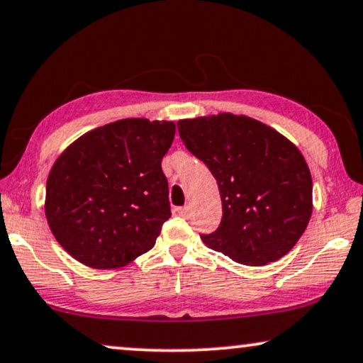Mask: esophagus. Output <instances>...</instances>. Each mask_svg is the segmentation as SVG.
I'll use <instances>...</instances> for the list:
<instances>
[{"mask_svg": "<svg viewBox=\"0 0 363 363\" xmlns=\"http://www.w3.org/2000/svg\"><path fill=\"white\" fill-rule=\"evenodd\" d=\"M178 213H180L183 218H188V216H190V206H183V208H178Z\"/></svg>", "mask_w": 363, "mask_h": 363, "instance_id": "34e87169", "label": "esophagus"}]
</instances>
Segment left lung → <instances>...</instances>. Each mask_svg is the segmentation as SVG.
I'll return each mask as SVG.
<instances>
[{
	"instance_id": "1",
	"label": "left lung",
	"mask_w": 363,
	"mask_h": 363,
	"mask_svg": "<svg viewBox=\"0 0 363 363\" xmlns=\"http://www.w3.org/2000/svg\"><path fill=\"white\" fill-rule=\"evenodd\" d=\"M177 125L219 186L223 219L203 242L252 267L286 255L313 213L311 173L298 147L242 114L180 119Z\"/></svg>"
}]
</instances>
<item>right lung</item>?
I'll return each instance as SVG.
<instances>
[{
  "instance_id": "right-lung-1",
  "label": "right lung",
  "mask_w": 363,
  "mask_h": 363,
  "mask_svg": "<svg viewBox=\"0 0 363 363\" xmlns=\"http://www.w3.org/2000/svg\"><path fill=\"white\" fill-rule=\"evenodd\" d=\"M175 123L121 119L83 134L52 165L49 228L73 259L109 270L149 252L172 216L162 159Z\"/></svg>"
}]
</instances>
